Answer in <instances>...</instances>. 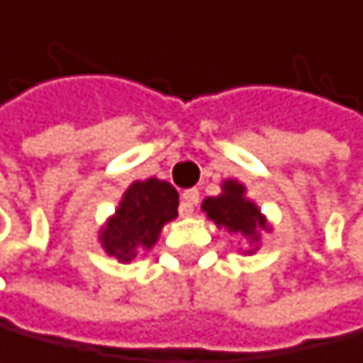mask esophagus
Instances as JSON below:
<instances>
[{
  "label": "esophagus",
  "instance_id": "34e87169",
  "mask_svg": "<svg viewBox=\"0 0 363 363\" xmlns=\"http://www.w3.org/2000/svg\"><path fill=\"white\" fill-rule=\"evenodd\" d=\"M196 203H199V189H185L183 192V206H180V213L183 215H192Z\"/></svg>",
  "mask_w": 363,
  "mask_h": 363
}]
</instances>
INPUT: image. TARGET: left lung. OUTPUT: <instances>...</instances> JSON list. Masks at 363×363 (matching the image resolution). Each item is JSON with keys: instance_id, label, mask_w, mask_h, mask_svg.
Here are the masks:
<instances>
[{"instance_id": "obj_1", "label": "left lung", "mask_w": 363, "mask_h": 363, "mask_svg": "<svg viewBox=\"0 0 363 363\" xmlns=\"http://www.w3.org/2000/svg\"><path fill=\"white\" fill-rule=\"evenodd\" d=\"M203 213L208 215L215 225L227 229L229 234L245 236L250 243L259 241V231H267V218L257 208V203L245 196V185L238 180H225L222 183V194L208 196L201 203ZM257 250V245H255ZM247 250V252H255Z\"/></svg>"}]
</instances>
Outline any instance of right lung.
Returning a JSON list of instances; mask_svg holds the SVG:
<instances>
[{
  "instance_id": "right-lung-1",
  "label": "right lung",
  "mask_w": 363,
  "mask_h": 363,
  "mask_svg": "<svg viewBox=\"0 0 363 363\" xmlns=\"http://www.w3.org/2000/svg\"><path fill=\"white\" fill-rule=\"evenodd\" d=\"M178 215V192L167 180H136L122 194L116 215L99 231L101 247L118 262H132L138 250L157 243L162 227Z\"/></svg>"
}]
</instances>
